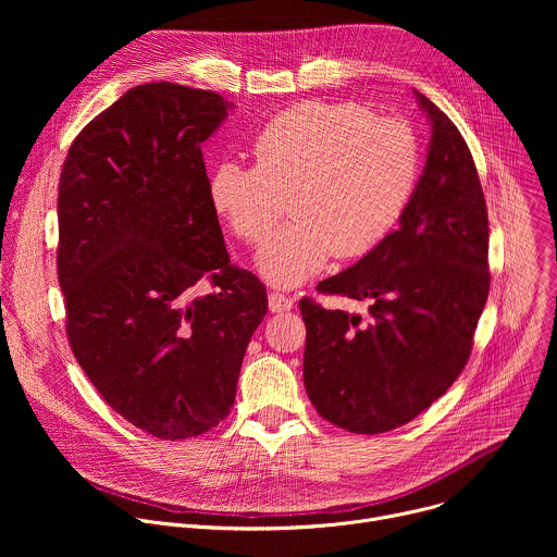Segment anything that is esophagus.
Returning a JSON list of instances; mask_svg holds the SVG:
<instances>
[{"label":"esophagus","instance_id":"esophagus-1","mask_svg":"<svg viewBox=\"0 0 557 557\" xmlns=\"http://www.w3.org/2000/svg\"><path fill=\"white\" fill-rule=\"evenodd\" d=\"M290 308H293V299L290 297H286L284 293H277V290L269 293V310L271 312H286Z\"/></svg>","mask_w":557,"mask_h":557}]
</instances>
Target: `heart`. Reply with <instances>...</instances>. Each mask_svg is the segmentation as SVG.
I'll return each mask as SVG.
<instances>
[{"instance_id":"obj_1","label":"heart","mask_w":557,"mask_h":557,"mask_svg":"<svg viewBox=\"0 0 557 557\" xmlns=\"http://www.w3.org/2000/svg\"><path fill=\"white\" fill-rule=\"evenodd\" d=\"M256 165L222 161L209 176L211 207L258 256L275 286H297L335 253H370L404 215L419 178V143L401 119L359 103L308 101L273 116L253 138Z\"/></svg>"}]
</instances>
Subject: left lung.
I'll return each instance as SVG.
<instances>
[{"instance_id": "obj_1", "label": "left lung", "mask_w": 557, "mask_h": 557, "mask_svg": "<svg viewBox=\"0 0 557 557\" xmlns=\"http://www.w3.org/2000/svg\"><path fill=\"white\" fill-rule=\"evenodd\" d=\"M432 136L399 228L317 290L368 301L366 320L304 297V385L326 421L355 434L401 428L462 372L490 293V222L458 127L414 90Z\"/></svg>"}]
</instances>
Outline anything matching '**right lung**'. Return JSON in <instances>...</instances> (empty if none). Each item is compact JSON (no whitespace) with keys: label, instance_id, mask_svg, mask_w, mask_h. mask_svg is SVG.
Masks as SVG:
<instances>
[{"label":"right lung","instance_id":"1","mask_svg":"<svg viewBox=\"0 0 557 557\" xmlns=\"http://www.w3.org/2000/svg\"><path fill=\"white\" fill-rule=\"evenodd\" d=\"M233 103L170 82L127 90L74 138L59 181L57 273L72 352L106 404L165 441L235 401L264 284L228 262L202 143ZM207 278L214 290L197 293Z\"/></svg>","mask_w":557,"mask_h":557}]
</instances>
